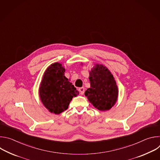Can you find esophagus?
<instances>
[{
	"label": "esophagus",
	"mask_w": 160,
	"mask_h": 160,
	"mask_svg": "<svg viewBox=\"0 0 160 160\" xmlns=\"http://www.w3.org/2000/svg\"><path fill=\"white\" fill-rule=\"evenodd\" d=\"M79 91H80V94L82 95V94H84V92H85V88H84V87H80V88H79Z\"/></svg>",
	"instance_id": "esophagus-1"
}]
</instances>
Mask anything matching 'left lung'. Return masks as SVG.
<instances>
[{"label": "left lung", "mask_w": 160, "mask_h": 160, "mask_svg": "<svg viewBox=\"0 0 160 160\" xmlns=\"http://www.w3.org/2000/svg\"><path fill=\"white\" fill-rule=\"evenodd\" d=\"M89 81L90 87L85 92L88 101L99 111L110 109L118 100V88L108 68L96 64L89 72Z\"/></svg>", "instance_id": "8db88e82"}]
</instances>
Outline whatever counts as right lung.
<instances>
[{"label": "right lung", "instance_id": "1", "mask_svg": "<svg viewBox=\"0 0 160 160\" xmlns=\"http://www.w3.org/2000/svg\"><path fill=\"white\" fill-rule=\"evenodd\" d=\"M61 63L51 64L45 70L39 87V97L50 112L59 115L66 110L73 97L79 92L64 76Z\"/></svg>", "mask_w": 160, "mask_h": 160}]
</instances>
